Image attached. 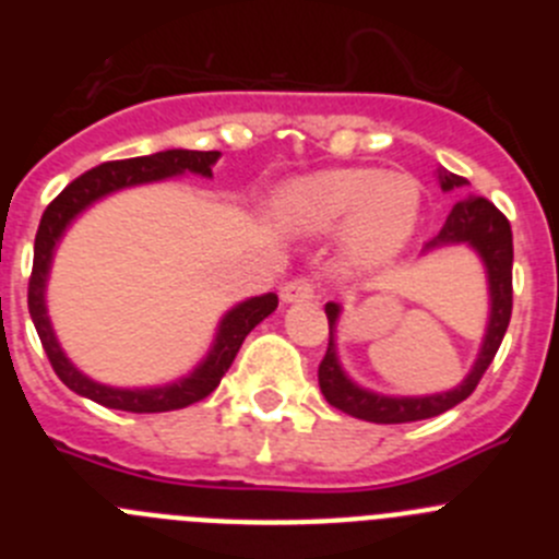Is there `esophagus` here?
<instances>
[{"instance_id":"esophagus-1","label":"esophagus","mask_w":559,"mask_h":559,"mask_svg":"<svg viewBox=\"0 0 559 559\" xmlns=\"http://www.w3.org/2000/svg\"><path fill=\"white\" fill-rule=\"evenodd\" d=\"M280 296H283V302H310L316 296V285L310 280H305V276H299V280L285 283L280 288Z\"/></svg>"}]
</instances>
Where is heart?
Returning a JSON list of instances; mask_svg holds the SVG:
<instances>
[{"label":"heart","mask_w":559,"mask_h":559,"mask_svg":"<svg viewBox=\"0 0 559 559\" xmlns=\"http://www.w3.org/2000/svg\"><path fill=\"white\" fill-rule=\"evenodd\" d=\"M419 185L406 173L335 167L288 181L274 195V215L299 235L338 229L347 263L383 269L408 246L419 221Z\"/></svg>","instance_id":"obj_1"}]
</instances>
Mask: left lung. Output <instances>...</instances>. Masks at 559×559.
I'll return each instance as SVG.
<instances>
[{
  "label": "left lung",
  "instance_id": "8db88e82",
  "mask_svg": "<svg viewBox=\"0 0 559 559\" xmlns=\"http://www.w3.org/2000/svg\"><path fill=\"white\" fill-rule=\"evenodd\" d=\"M467 185V179L456 176V173L439 170V187L442 190H456V187ZM467 243L476 249L481 257L484 269H487V283H490V322H487V333H484L481 349L467 372V378L459 383L456 389L442 394H428V397H389V394L369 392V389L358 386L347 378V372L341 369L338 353H335V324H338L341 305L328 302L324 313L330 322V344L324 353L322 364H319V386H322L324 400L338 412L349 414V417L367 419V423H380V426H394V423H417V419L437 417L445 414L448 408L459 406L462 400L471 397L476 392L478 380L484 378L487 367L496 358L498 347H501L503 333L510 328L512 316V229L510 221L503 218L501 212L490 204L487 199H471L459 201L453 212L448 215L445 226L439 229L437 237H431L426 243V251L439 249V246Z\"/></svg>",
  "mask_w": 559,
  "mask_h": 559
}]
</instances>
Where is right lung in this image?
Returning <instances> with one entry per match:
<instances>
[{
  "instance_id": "1",
  "label": "right lung",
  "mask_w": 559,
  "mask_h": 559,
  "mask_svg": "<svg viewBox=\"0 0 559 559\" xmlns=\"http://www.w3.org/2000/svg\"><path fill=\"white\" fill-rule=\"evenodd\" d=\"M218 151H181V147H173V151L136 156V159L106 162V165L92 167V170H86L83 176H78L72 185L63 187L61 195L44 210L41 224H38L36 231V249H33V274H29L27 308L29 316H33V324H36V333L38 338H41L49 364H52L58 378H61L72 392L81 394V397L95 400V403H100V406L106 408L133 414L176 412V408L192 406V403H199V400H204L206 394H212L218 389L221 378H224L226 369L231 367V360H235L237 349H240L246 335H249L257 324L263 322L265 316H271L276 310V302H280L276 294L251 296L246 302L235 305V308L221 319L218 333H215V341H212V349L206 353V358L201 360L199 367L192 369L187 378L156 389H114L106 386V383H97V380L86 378V374L78 372L75 364L63 355L61 344H58L56 333H52V324H49L47 316V302H44V290H47L49 263H52L56 246L58 240H61L63 231H67V226L72 224L86 206L106 199L108 192L126 190V187L133 185H147V181L170 179V176H181V173H199V176H206V179H210L212 165L218 162Z\"/></svg>"
}]
</instances>
